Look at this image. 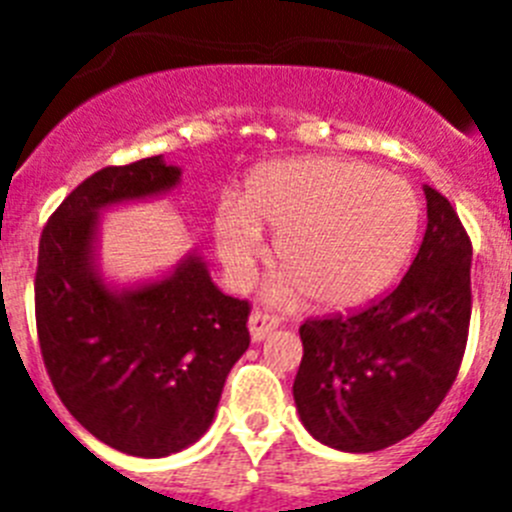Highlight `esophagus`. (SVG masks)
I'll return each instance as SVG.
<instances>
[{
	"instance_id": "1",
	"label": "esophagus",
	"mask_w": 512,
	"mask_h": 512,
	"mask_svg": "<svg viewBox=\"0 0 512 512\" xmlns=\"http://www.w3.org/2000/svg\"><path fill=\"white\" fill-rule=\"evenodd\" d=\"M274 328H279V318H274L269 312H253L251 318H248V330H251V338L256 343L269 338Z\"/></svg>"
}]
</instances>
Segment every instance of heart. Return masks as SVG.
<instances>
[{
    "label": "heart",
    "mask_w": 512,
    "mask_h": 512,
    "mask_svg": "<svg viewBox=\"0 0 512 512\" xmlns=\"http://www.w3.org/2000/svg\"><path fill=\"white\" fill-rule=\"evenodd\" d=\"M420 205L402 176L330 156L284 158L253 169L217 207L212 238L228 277L246 284L277 235L279 297L307 292L325 310H354L395 279L418 235Z\"/></svg>",
    "instance_id": "obj_1"
}]
</instances>
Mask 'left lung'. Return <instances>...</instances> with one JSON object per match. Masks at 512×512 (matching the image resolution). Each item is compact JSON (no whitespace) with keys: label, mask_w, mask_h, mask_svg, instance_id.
Here are the masks:
<instances>
[{"label":"left lung","mask_w":512,"mask_h":512,"mask_svg":"<svg viewBox=\"0 0 512 512\" xmlns=\"http://www.w3.org/2000/svg\"><path fill=\"white\" fill-rule=\"evenodd\" d=\"M423 243L395 292L351 318L307 320L295 395L315 441L372 454L436 413L459 372L472 315V243L451 202L425 184Z\"/></svg>","instance_id":"left-lung-1"}]
</instances>
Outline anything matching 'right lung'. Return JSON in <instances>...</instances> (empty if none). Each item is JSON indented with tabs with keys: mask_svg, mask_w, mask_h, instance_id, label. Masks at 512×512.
<instances>
[{
	"mask_svg": "<svg viewBox=\"0 0 512 512\" xmlns=\"http://www.w3.org/2000/svg\"><path fill=\"white\" fill-rule=\"evenodd\" d=\"M164 156L107 166L61 202L40 235L35 318L61 402L94 438L161 459L200 441L233 364L246 354L248 302L220 292L207 261L120 284L99 264L102 215L174 192Z\"/></svg>",
	"mask_w": 512,
	"mask_h": 512,
	"instance_id": "1",
	"label": "right lung"
}]
</instances>
